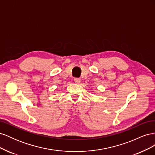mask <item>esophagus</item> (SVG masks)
<instances>
[{
  "label": "esophagus",
  "mask_w": 155,
  "mask_h": 155,
  "mask_svg": "<svg viewBox=\"0 0 155 155\" xmlns=\"http://www.w3.org/2000/svg\"><path fill=\"white\" fill-rule=\"evenodd\" d=\"M74 82L77 84H79L81 82V79L79 78H74Z\"/></svg>",
  "instance_id": "esophagus-1"
}]
</instances>
